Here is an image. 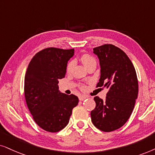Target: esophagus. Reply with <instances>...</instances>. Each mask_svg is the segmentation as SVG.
<instances>
[{"mask_svg":"<svg viewBox=\"0 0 155 155\" xmlns=\"http://www.w3.org/2000/svg\"><path fill=\"white\" fill-rule=\"evenodd\" d=\"M86 98H87V96H80L79 97V101H84V100H85Z\"/></svg>","mask_w":155,"mask_h":155,"instance_id":"esophagus-1","label":"esophagus"}]
</instances>
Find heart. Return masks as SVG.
Returning <instances> with one entry per match:
<instances>
[{
  "label": "heart",
  "instance_id": "obj_1",
  "mask_svg": "<svg viewBox=\"0 0 155 155\" xmlns=\"http://www.w3.org/2000/svg\"><path fill=\"white\" fill-rule=\"evenodd\" d=\"M79 59L85 67H86L87 66L91 64L96 62V60H95V59L94 58V57H93L91 55L88 54H84L81 55L79 57ZM72 66H73V64H72V62H69V64H68L67 67V69L68 71H69L71 69Z\"/></svg>",
  "mask_w": 155,
  "mask_h": 155
}]
</instances>
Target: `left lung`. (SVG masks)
<instances>
[{"label": "left lung", "mask_w": 155, "mask_h": 155, "mask_svg": "<svg viewBox=\"0 0 155 155\" xmlns=\"http://www.w3.org/2000/svg\"><path fill=\"white\" fill-rule=\"evenodd\" d=\"M101 67L96 87H106V100L94 97L96 108L91 112L97 128L111 132L127 122L133 112L138 94L135 67L127 54L115 45L107 44L94 48Z\"/></svg>", "instance_id": "1"}]
</instances>
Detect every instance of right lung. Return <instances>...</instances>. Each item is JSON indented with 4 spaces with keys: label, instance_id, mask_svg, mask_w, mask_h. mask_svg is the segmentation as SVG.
<instances>
[{
    "label": "right lung",
    "instance_id": "add662e5",
    "mask_svg": "<svg viewBox=\"0 0 155 155\" xmlns=\"http://www.w3.org/2000/svg\"><path fill=\"white\" fill-rule=\"evenodd\" d=\"M74 54V49H44L32 57L27 69L24 84L27 106L35 123L47 132L64 128L72 109L79 103L77 96L62 94L58 86Z\"/></svg>",
    "mask_w": 155,
    "mask_h": 155
}]
</instances>
